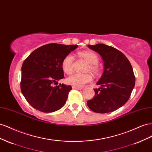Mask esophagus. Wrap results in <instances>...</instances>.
Returning a JSON list of instances; mask_svg holds the SVG:
<instances>
[{
    "mask_svg": "<svg viewBox=\"0 0 152 152\" xmlns=\"http://www.w3.org/2000/svg\"><path fill=\"white\" fill-rule=\"evenodd\" d=\"M73 89H76V90H82L83 88V87H76V86H72Z\"/></svg>",
    "mask_w": 152,
    "mask_h": 152,
    "instance_id": "esophagus-1",
    "label": "esophagus"
}]
</instances>
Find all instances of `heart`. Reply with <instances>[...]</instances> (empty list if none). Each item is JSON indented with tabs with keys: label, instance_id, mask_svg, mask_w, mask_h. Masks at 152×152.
<instances>
[{
	"label": "heart",
	"instance_id": "1",
	"mask_svg": "<svg viewBox=\"0 0 152 152\" xmlns=\"http://www.w3.org/2000/svg\"><path fill=\"white\" fill-rule=\"evenodd\" d=\"M81 57H83L90 66L88 69L95 74H98L99 69L97 64L99 62V57L96 53L93 51H85L80 52L79 53ZM73 60L74 57L71 54H69L62 60V67L63 71L67 74H71L73 71ZM93 80L92 76L89 73L79 74L76 73L67 77V83L76 87H83L86 84L91 82Z\"/></svg>",
	"mask_w": 152,
	"mask_h": 152
}]
</instances>
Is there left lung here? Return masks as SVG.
I'll return each instance as SVG.
<instances>
[{"instance_id":"1","label":"left lung","mask_w":152,"mask_h":152,"mask_svg":"<svg viewBox=\"0 0 152 152\" xmlns=\"http://www.w3.org/2000/svg\"><path fill=\"white\" fill-rule=\"evenodd\" d=\"M100 55L104 62V72L97 83L95 96L87 101L90 109L98 113L114 111L124 106L135 85V76L131 63L122 52L104 44L88 45Z\"/></svg>"}]
</instances>
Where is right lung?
<instances>
[{
  "label": "right lung",
  "instance_id": "1",
  "mask_svg": "<svg viewBox=\"0 0 152 152\" xmlns=\"http://www.w3.org/2000/svg\"><path fill=\"white\" fill-rule=\"evenodd\" d=\"M77 48V45L51 43L38 48L24 60L21 67V91L36 110L51 113L65 104L72 87L64 84L53 85L64 78L62 60Z\"/></svg>",
  "mask_w": 152,
  "mask_h": 152
}]
</instances>
